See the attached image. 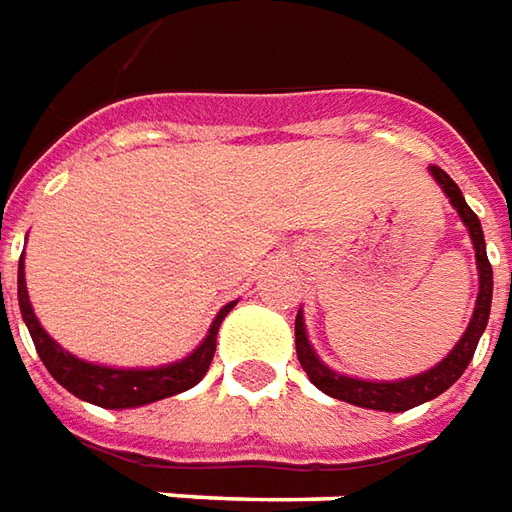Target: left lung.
I'll return each instance as SVG.
<instances>
[{
	"instance_id": "obj_1",
	"label": "left lung",
	"mask_w": 512,
	"mask_h": 512,
	"mask_svg": "<svg viewBox=\"0 0 512 512\" xmlns=\"http://www.w3.org/2000/svg\"><path fill=\"white\" fill-rule=\"evenodd\" d=\"M430 173L436 176V181L444 187V192L449 195L452 206L458 209V215L463 217V223L469 226L471 242H474V250H477V270H480V295H477V306H474V314H471V322L463 339L455 344V350L441 361L438 366H433L430 372H422L416 378L408 380H394V383H369V380H355L347 378V375H339L328 366L322 364L320 358L314 355L311 344L306 339V325H303V317L297 314L295 320V347H297V361L303 366V372L308 375V380L317 386L320 391H325L328 397H336V400L350 402V405H358V408H372V411H389L400 413L408 411V408H416L422 402L433 400L438 394L455 383V380L466 372L471 355L477 350V342H480L482 331L488 325V314H491V295H494V270H491V262H488V253H485V239H482V228L477 215L471 212L463 192L455 181L449 179L444 170L438 165H430Z\"/></svg>"
}]
</instances>
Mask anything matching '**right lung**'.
Wrapping results in <instances>:
<instances>
[{"instance_id":"right-lung-1","label":"right lung","mask_w":512,"mask_h":512,"mask_svg":"<svg viewBox=\"0 0 512 512\" xmlns=\"http://www.w3.org/2000/svg\"><path fill=\"white\" fill-rule=\"evenodd\" d=\"M18 306H21V317L30 328L32 342L41 355L43 366L63 389L71 391L79 400L99 405V408H137V405H148V402L181 394L204 378L212 358H215L217 328L228 311L234 308V303L220 308V314L209 328V336L195 353L187 355L179 364L159 366V369H110V366L79 361L71 353H65L60 344L52 342V336L43 331L38 317L32 314L30 295H27V284H24V259L18 262Z\"/></svg>"}]
</instances>
